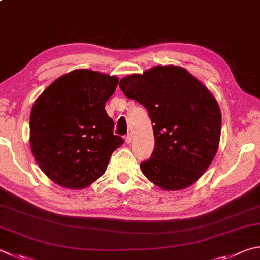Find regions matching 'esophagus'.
Listing matches in <instances>:
<instances>
[{
	"mask_svg": "<svg viewBox=\"0 0 260 260\" xmlns=\"http://www.w3.org/2000/svg\"><path fill=\"white\" fill-rule=\"evenodd\" d=\"M125 142H126L127 144H129V143L132 142V134H127V135L125 136Z\"/></svg>",
	"mask_w": 260,
	"mask_h": 260,
	"instance_id": "esophagus-1",
	"label": "esophagus"
}]
</instances>
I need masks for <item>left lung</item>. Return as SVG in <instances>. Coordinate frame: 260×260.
Returning a JSON list of instances; mask_svg holds the SVG:
<instances>
[{
	"label": "left lung",
	"instance_id": "obj_1",
	"mask_svg": "<svg viewBox=\"0 0 260 260\" xmlns=\"http://www.w3.org/2000/svg\"><path fill=\"white\" fill-rule=\"evenodd\" d=\"M127 98L146 108L154 150L141 164L144 176L164 191L194 184L218 150L221 114L212 93L179 66H155L120 79Z\"/></svg>",
	"mask_w": 260,
	"mask_h": 260
}]
</instances>
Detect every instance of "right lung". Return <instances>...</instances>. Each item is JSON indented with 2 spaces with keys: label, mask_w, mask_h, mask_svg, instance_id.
<instances>
[{
  "label": "right lung",
  "mask_w": 260,
  "mask_h": 260,
  "mask_svg": "<svg viewBox=\"0 0 260 260\" xmlns=\"http://www.w3.org/2000/svg\"><path fill=\"white\" fill-rule=\"evenodd\" d=\"M118 77L76 69L50 84L30 112L32 155L58 185L82 190L106 173L111 154L122 144L105 109Z\"/></svg>",
  "instance_id": "obj_1"
}]
</instances>
